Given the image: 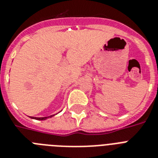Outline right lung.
I'll list each match as a JSON object with an SVG mask.
<instances>
[{"mask_svg": "<svg viewBox=\"0 0 158 158\" xmlns=\"http://www.w3.org/2000/svg\"><path fill=\"white\" fill-rule=\"evenodd\" d=\"M55 115H50V116H47V117H33V116H29L30 118H32V119H35V120H47L48 118L49 117H52V116H54Z\"/></svg>", "mask_w": 158, "mask_h": 158, "instance_id": "1", "label": "right lung"}]
</instances>
